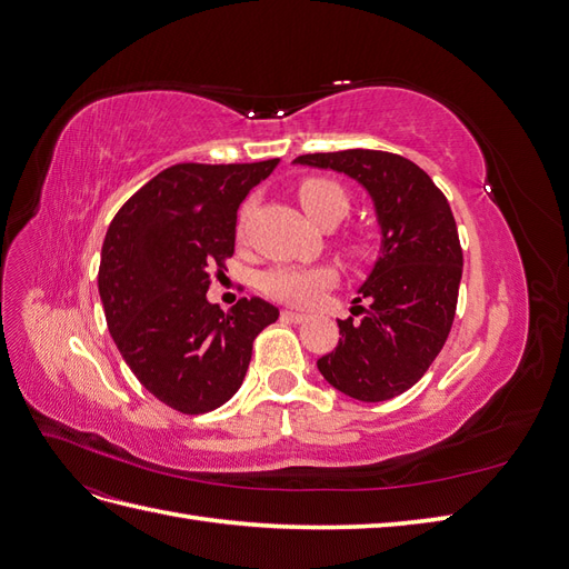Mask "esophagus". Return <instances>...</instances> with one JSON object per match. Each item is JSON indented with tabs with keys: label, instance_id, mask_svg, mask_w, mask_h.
I'll return each mask as SVG.
<instances>
[{
	"label": "esophagus",
	"instance_id": "1",
	"mask_svg": "<svg viewBox=\"0 0 569 569\" xmlns=\"http://www.w3.org/2000/svg\"><path fill=\"white\" fill-rule=\"evenodd\" d=\"M282 318L291 320V322H306L308 320L306 313H297V311H282Z\"/></svg>",
	"mask_w": 569,
	"mask_h": 569
}]
</instances>
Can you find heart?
<instances>
[{"instance_id":"obj_1","label":"heart","mask_w":569,"mask_h":569,"mask_svg":"<svg viewBox=\"0 0 569 569\" xmlns=\"http://www.w3.org/2000/svg\"><path fill=\"white\" fill-rule=\"evenodd\" d=\"M297 197L303 206L306 216L316 226H337V222L349 213L351 199L339 182L330 178H306L297 184ZM247 209L239 220V232L244 230ZM351 251L363 256L366 244L353 239ZM337 282V272L330 266H274L258 278V289L268 299L282 301L289 306H316L327 289Z\"/></svg>"}]
</instances>
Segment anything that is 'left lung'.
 I'll return each mask as SVG.
<instances>
[{
    "label": "left lung",
    "instance_id": "1",
    "mask_svg": "<svg viewBox=\"0 0 569 569\" xmlns=\"http://www.w3.org/2000/svg\"><path fill=\"white\" fill-rule=\"evenodd\" d=\"M297 163L356 178L382 226V256L360 287L370 306H356L360 320H339L341 339L318 370L356 401L393 399L435 363L456 318L462 249L451 206L418 163L391 151L303 153Z\"/></svg>",
    "mask_w": 569,
    "mask_h": 569
}]
</instances>
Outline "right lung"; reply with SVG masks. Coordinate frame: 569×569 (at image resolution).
Wrapping results in <instances>:
<instances>
[{
  "instance_id": "1",
  "label": "right lung",
  "mask_w": 569,
  "mask_h": 569,
  "mask_svg": "<svg viewBox=\"0 0 569 569\" xmlns=\"http://www.w3.org/2000/svg\"><path fill=\"white\" fill-rule=\"evenodd\" d=\"M278 159L176 163L120 206L99 263V297L120 356L161 403L201 416L242 387L253 339L280 311L206 301L209 270L234 253L237 209Z\"/></svg>"
}]
</instances>
